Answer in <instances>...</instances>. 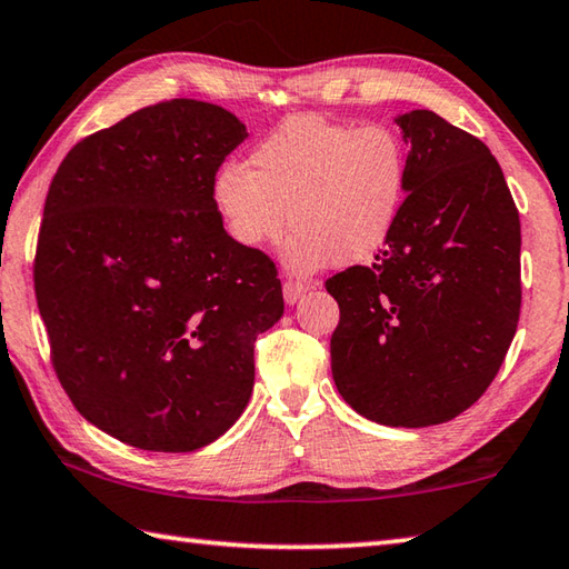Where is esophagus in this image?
I'll return each mask as SVG.
<instances>
[{"mask_svg":"<svg viewBox=\"0 0 569 569\" xmlns=\"http://www.w3.org/2000/svg\"><path fill=\"white\" fill-rule=\"evenodd\" d=\"M309 289V284H305V282H299V280H287L284 282V287H282V292H284V302L287 305H297L299 299H302V295L307 292Z\"/></svg>","mask_w":569,"mask_h":569,"instance_id":"obj_1","label":"esophagus"}]
</instances>
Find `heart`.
Here are the masks:
<instances>
[{
	"mask_svg": "<svg viewBox=\"0 0 569 569\" xmlns=\"http://www.w3.org/2000/svg\"><path fill=\"white\" fill-rule=\"evenodd\" d=\"M409 156L383 123L351 128L321 116H295L252 148L248 168L216 170L210 198L224 230L244 250L277 242L287 224L284 262L317 272L377 254L401 216Z\"/></svg>",
	"mask_w": 569,
	"mask_h": 569,
	"instance_id": "obj_1",
	"label": "heart"
}]
</instances>
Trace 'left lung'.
Listing matches in <instances>:
<instances>
[{"instance_id":"1","label":"left lung","mask_w":569,"mask_h":569,"mask_svg":"<svg viewBox=\"0 0 569 569\" xmlns=\"http://www.w3.org/2000/svg\"><path fill=\"white\" fill-rule=\"evenodd\" d=\"M409 186L369 267L327 280L339 305L331 377L393 428L446 423L496 379L520 317V218L488 146L433 111L396 118Z\"/></svg>"}]
</instances>
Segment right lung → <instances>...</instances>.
Returning <instances> with one entry per match:
<instances>
[{
  "mask_svg": "<svg viewBox=\"0 0 569 569\" xmlns=\"http://www.w3.org/2000/svg\"><path fill=\"white\" fill-rule=\"evenodd\" d=\"M248 131L173 99L86 136L53 176L34 289L77 411L133 448L188 453L238 421L254 339L280 321L274 262L222 228L210 183Z\"/></svg>",
  "mask_w": 569,
  "mask_h": 569,
  "instance_id": "1",
  "label": "right lung"
}]
</instances>
